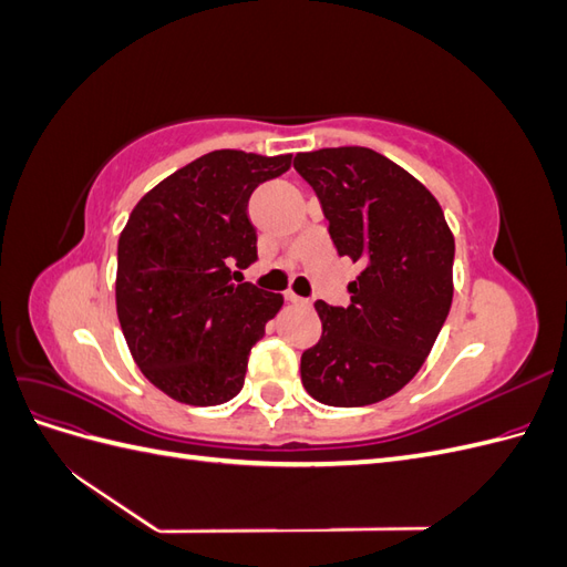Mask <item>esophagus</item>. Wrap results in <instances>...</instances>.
<instances>
[{"mask_svg":"<svg viewBox=\"0 0 567 567\" xmlns=\"http://www.w3.org/2000/svg\"><path fill=\"white\" fill-rule=\"evenodd\" d=\"M286 300H288V302H293V305H310V300H307V298H300V296H296V293H290V290L286 293Z\"/></svg>","mask_w":567,"mask_h":567,"instance_id":"obj_1","label":"esophagus"}]
</instances>
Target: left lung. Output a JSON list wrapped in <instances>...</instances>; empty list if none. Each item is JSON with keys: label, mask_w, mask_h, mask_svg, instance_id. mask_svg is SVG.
<instances>
[{"label": "left lung", "mask_w": 567, "mask_h": 567, "mask_svg": "<svg viewBox=\"0 0 567 567\" xmlns=\"http://www.w3.org/2000/svg\"><path fill=\"white\" fill-rule=\"evenodd\" d=\"M338 255L362 262L350 305L317 300L321 338L305 350V390L329 406H364L402 390L450 315L454 236L435 196L364 146L298 153Z\"/></svg>", "instance_id": "obj_1"}]
</instances>
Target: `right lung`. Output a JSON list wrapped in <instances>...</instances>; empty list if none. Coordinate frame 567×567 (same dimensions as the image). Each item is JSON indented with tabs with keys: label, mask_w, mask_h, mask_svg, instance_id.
Segmentation results:
<instances>
[{
	"label": "right lung",
	"mask_w": 567,
	"mask_h": 567,
	"mask_svg": "<svg viewBox=\"0 0 567 567\" xmlns=\"http://www.w3.org/2000/svg\"><path fill=\"white\" fill-rule=\"evenodd\" d=\"M290 158L205 153L134 205L117 241V319L136 367L167 398L215 406L241 392L250 348L284 298L234 284V267L257 260L250 194Z\"/></svg>",
	"instance_id": "add662e5"
}]
</instances>
